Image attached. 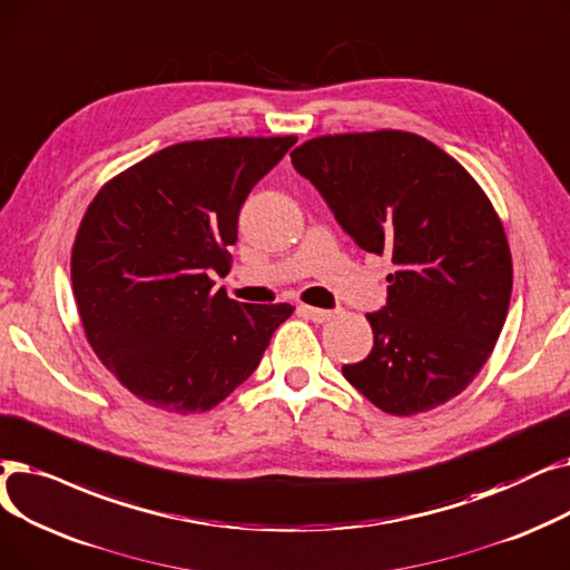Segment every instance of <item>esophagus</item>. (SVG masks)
Instances as JSON below:
<instances>
[{
	"mask_svg": "<svg viewBox=\"0 0 570 570\" xmlns=\"http://www.w3.org/2000/svg\"><path fill=\"white\" fill-rule=\"evenodd\" d=\"M299 311L311 317L313 322H327L336 315V311H327V308H313V306H299Z\"/></svg>",
	"mask_w": 570,
	"mask_h": 570,
	"instance_id": "obj_1",
	"label": "esophagus"
}]
</instances>
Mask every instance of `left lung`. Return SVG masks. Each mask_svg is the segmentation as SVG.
<instances>
[{"mask_svg": "<svg viewBox=\"0 0 570 570\" xmlns=\"http://www.w3.org/2000/svg\"><path fill=\"white\" fill-rule=\"evenodd\" d=\"M292 165L366 253L390 255L387 306L368 313L373 350L345 381L390 415L462 394L490 360L512 292L499 215L473 176L411 131L317 137Z\"/></svg>", "mask_w": 570, "mask_h": 570, "instance_id": "1", "label": "left lung"}]
</instances>
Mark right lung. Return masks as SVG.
I'll list each match as a JSON object with an SVG mask.
<instances>
[{
	"label": "right lung",
	"instance_id": "obj_1",
	"mask_svg": "<svg viewBox=\"0 0 570 570\" xmlns=\"http://www.w3.org/2000/svg\"><path fill=\"white\" fill-rule=\"evenodd\" d=\"M296 137L159 150L108 180L78 227L71 287L95 355L134 396L204 413L257 368L289 304H238L225 276L238 213Z\"/></svg>",
	"mask_w": 570,
	"mask_h": 570
}]
</instances>
